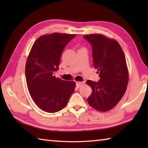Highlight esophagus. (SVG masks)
I'll return each instance as SVG.
<instances>
[{
    "label": "esophagus",
    "mask_w": 148,
    "mask_h": 148,
    "mask_svg": "<svg viewBox=\"0 0 148 148\" xmlns=\"http://www.w3.org/2000/svg\"><path fill=\"white\" fill-rule=\"evenodd\" d=\"M84 83V82H79V81H77V82H76V86L77 88H79L81 86H83Z\"/></svg>",
    "instance_id": "obj_1"
}]
</instances>
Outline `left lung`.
<instances>
[{
  "label": "left lung",
  "instance_id": "obj_1",
  "mask_svg": "<svg viewBox=\"0 0 148 148\" xmlns=\"http://www.w3.org/2000/svg\"><path fill=\"white\" fill-rule=\"evenodd\" d=\"M83 37L92 46L93 65L100 77L98 82L86 81L92 89L88 103L97 111H108L118 104L126 92L128 83L126 58L115 39L98 34Z\"/></svg>",
  "mask_w": 148,
  "mask_h": 148
}]
</instances>
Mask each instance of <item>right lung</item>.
<instances>
[{"mask_svg":"<svg viewBox=\"0 0 148 148\" xmlns=\"http://www.w3.org/2000/svg\"><path fill=\"white\" fill-rule=\"evenodd\" d=\"M76 34L53 33L41 36L28 56L25 76L28 90L36 105L43 111L56 112L64 108L74 92L76 83L54 76L63 50Z\"/></svg>","mask_w":148,"mask_h":148,"instance_id":"obj_1","label":"right lung"}]
</instances>
